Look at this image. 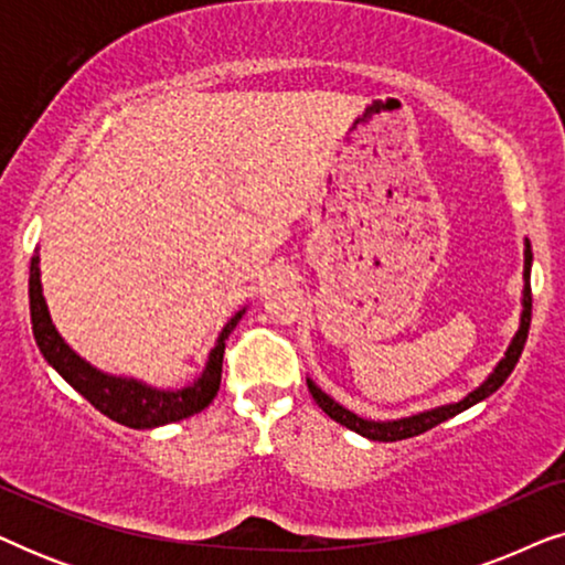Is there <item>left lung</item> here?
<instances>
[{
	"label": "left lung",
	"mask_w": 565,
	"mask_h": 565,
	"mask_svg": "<svg viewBox=\"0 0 565 565\" xmlns=\"http://www.w3.org/2000/svg\"><path fill=\"white\" fill-rule=\"evenodd\" d=\"M530 267H532V249H530V242H524V290H522V316H520V329H516V334L512 339V344H509V350L504 352V358L499 360V365L493 367V373L486 377V381L478 385L476 391H470L466 398L458 401V404H445V406H437V408H429V412H419V414H412V416H404V419H393V422H373V419H362V416L352 414L350 408H344L342 404H337L334 398L327 396L319 385H316L311 377H308V391H311V396L316 404L321 406L323 414H329L331 419L342 424V427L358 431V435L367 437V439H377V443H396V439H408V437H416L422 435V431H427L431 427H437V424H443L447 419H452L455 414L466 412V408L476 406L478 401L489 398L493 391H499L501 385L509 375H512V370L516 362H520V354L524 350V342H527V331H530V319H532V290H530Z\"/></svg>",
	"instance_id": "obj_1"
}]
</instances>
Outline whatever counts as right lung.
I'll return each instance as SVG.
<instances>
[{
	"label": "right lung",
	"mask_w": 565,
	"mask_h": 565,
	"mask_svg": "<svg viewBox=\"0 0 565 565\" xmlns=\"http://www.w3.org/2000/svg\"><path fill=\"white\" fill-rule=\"evenodd\" d=\"M30 323H33L35 344L45 362L72 385L76 393H82L97 412L110 416L113 422L122 424L130 429H153L161 424H172L188 416L203 412V408L215 398L221 388V367H223V350H226V339L236 329L246 308L231 316L226 327L221 329L215 347L207 354L205 370L200 373L195 383L184 385L180 391L153 388L149 383L136 381V377L110 375L89 365L87 360L79 358L72 347L64 342L58 329L53 327L49 306L43 298L41 285V257L30 259Z\"/></svg>",
	"instance_id": "1"
}]
</instances>
